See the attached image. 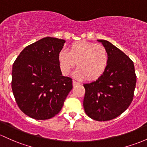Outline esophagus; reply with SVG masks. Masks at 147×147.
Here are the masks:
<instances>
[{
    "label": "esophagus",
    "mask_w": 147,
    "mask_h": 147,
    "mask_svg": "<svg viewBox=\"0 0 147 147\" xmlns=\"http://www.w3.org/2000/svg\"><path fill=\"white\" fill-rule=\"evenodd\" d=\"M80 83H78V82H76V80H73V86H78V85H80Z\"/></svg>",
    "instance_id": "34e87169"
}]
</instances>
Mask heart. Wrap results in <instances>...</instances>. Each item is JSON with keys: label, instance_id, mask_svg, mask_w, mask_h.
<instances>
[{"label": "heart", "instance_id": "obj_1", "mask_svg": "<svg viewBox=\"0 0 147 147\" xmlns=\"http://www.w3.org/2000/svg\"><path fill=\"white\" fill-rule=\"evenodd\" d=\"M58 61L63 74L67 75L76 65L79 67L74 73L78 79L98 78L103 74L108 65L109 55L105 46L95 42L78 41L67 50H61Z\"/></svg>", "mask_w": 147, "mask_h": 147}]
</instances>
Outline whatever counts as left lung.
<instances>
[{"label":"left lung","instance_id":"8db88e82","mask_svg":"<svg viewBox=\"0 0 147 147\" xmlns=\"http://www.w3.org/2000/svg\"><path fill=\"white\" fill-rule=\"evenodd\" d=\"M107 49L108 65L97 80L83 85L86 89L83 107L92 119H113L128 108L136 86L133 61L115 45L106 40H97Z\"/></svg>","mask_w":147,"mask_h":147}]
</instances>
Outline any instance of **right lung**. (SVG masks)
<instances>
[{
  "instance_id": "1",
  "label": "right lung",
  "mask_w": 147,
  "mask_h": 147,
  "mask_svg": "<svg viewBox=\"0 0 147 147\" xmlns=\"http://www.w3.org/2000/svg\"><path fill=\"white\" fill-rule=\"evenodd\" d=\"M65 40L45 37L26 47L12 66V90L23 113L36 120L54 117L71 90L72 79L63 76L58 55Z\"/></svg>"
}]
</instances>
